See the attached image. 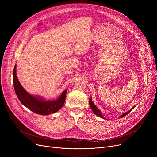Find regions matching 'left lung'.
<instances>
[{
  "mask_svg": "<svg viewBox=\"0 0 157 157\" xmlns=\"http://www.w3.org/2000/svg\"><path fill=\"white\" fill-rule=\"evenodd\" d=\"M89 104H90V108H91L92 110L93 111V112H94L96 115H97L98 117H101V118H104L102 117V113H101V111L97 109V108L96 107V105H95L94 104V102H92V97H90V99H89ZM133 108H132L130 111H128V112L125 113H123V114L121 115L120 118H123V117H124L125 116H126L127 114H128V113H129L133 109Z\"/></svg>",
  "mask_w": 157,
  "mask_h": 157,
  "instance_id": "1",
  "label": "left lung"
}]
</instances>
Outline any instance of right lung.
Segmentation results:
<instances>
[{
  "label": "right lung",
  "mask_w": 157,
  "mask_h": 157,
  "mask_svg": "<svg viewBox=\"0 0 157 157\" xmlns=\"http://www.w3.org/2000/svg\"><path fill=\"white\" fill-rule=\"evenodd\" d=\"M14 88L19 101L32 112L41 115H48L56 113L63 105L67 90L62 94L59 99L53 101H46L39 97L29 94L20 85L16 74V65L13 70Z\"/></svg>",
  "instance_id": "obj_1"
}]
</instances>
